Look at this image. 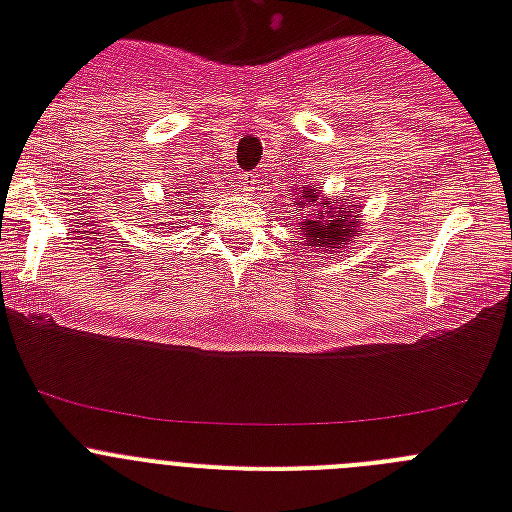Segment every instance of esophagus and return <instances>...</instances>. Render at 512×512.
<instances>
[{
    "instance_id": "34e87169",
    "label": "esophagus",
    "mask_w": 512,
    "mask_h": 512,
    "mask_svg": "<svg viewBox=\"0 0 512 512\" xmlns=\"http://www.w3.org/2000/svg\"><path fill=\"white\" fill-rule=\"evenodd\" d=\"M259 184H261V179L256 171H243V174L238 176V187H241V192L246 194V197H251V194L259 189Z\"/></svg>"
}]
</instances>
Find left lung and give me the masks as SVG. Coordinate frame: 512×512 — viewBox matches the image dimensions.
<instances>
[{
    "mask_svg": "<svg viewBox=\"0 0 512 512\" xmlns=\"http://www.w3.org/2000/svg\"><path fill=\"white\" fill-rule=\"evenodd\" d=\"M323 197L320 189H302V205H318V200ZM356 207V205H354ZM356 217V215H354ZM356 225L351 223V215H346V207H330L328 202H320L315 210H312L310 220H305L300 228L302 238L307 241L310 248H341V243H346L351 235H354Z\"/></svg>",
    "mask_w": 512,
    "mask_h": 512,
    "instance_id": "left-lung-1",
    "label": "left lung"
}]
</instances>
